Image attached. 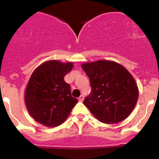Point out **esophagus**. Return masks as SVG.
Returning <instances> with one entry per match:
<instances>
[{"label": "esophagus", "mask_w": 159, "mask_h": 159, "mask_svg": "<svg viewBox=\"0 0 159 159\" xmlns=\"http://www.w3.org/2000/svg\"><path fill=\"white\" fill-rule=\"evenodd\" d=\"M78 101H79L80 102H82L83 101H84V95L81 94V96H80L79 98H78Z\"/></svg>", "instance_id": "34e87169"}]
</instances>
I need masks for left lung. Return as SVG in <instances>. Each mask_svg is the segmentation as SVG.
I'll return each mask as SVG.
<instances>
[{
    "mask_svg": "<svg viewBox=\"0 0 159 159\" xmlns=\"http://www.w3.org/2000/svg\"><path fill=\"white\" fill-rule=\"evenodd\" d=\"M91 91L84 104L99 121L116 123L126 119L136 104L139 91L134 78L121 65L107 60L82 66Z\"/></svg>",
    "mask_w": 159,
    "mask_h": 159,
    "instance_id": "8db88e82",
    "label": "left lung"
}]
</instances>
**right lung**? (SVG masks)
I'll return each instance as SVG.
<instances>
[{
  "mask_svg": "<svg viewBox=\"0 0 159 159\" xmlns=\"http://www.w3.org/2000/svg\"><path fill=\"white\" fill-rule=\"evenodd\" d=\"M71 62L49 61L31 75L25 93V103L33 118L44 126L55 127L67 119L78 103L64 77L72 68Z\"/></svg>",
  "mask_w": 159,
  "mask_h": 159,
  "instance_id": "right-lung-1",
  "label": "right lung"
}]
</instances>
